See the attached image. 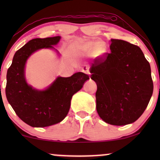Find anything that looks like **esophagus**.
I'll return each mask as SVG.
<instances>
[{
  "label": "esophagus",
  "instance_id": "esophagus-1",
  "mask_svg": "<svg viewBox=\"0 0 160 160\" xmlns=\"http://www.w3.org/2000/svg\"><path fill=\"white\" fill-rule=\"evenodd\" d=\"M82 72H84V73H85L86 74H88L89 76L90 75V73H89V67L87 66V65H85V66L82 68Z\"/></svg>",
  "mask_w": 160,
  "mask_h": 160
}]
</instances>
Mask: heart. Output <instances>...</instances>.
<instances>
[{
  "instance_id": "1",
  "label": "heart",
  "mask_w": 160,
  "mask_h": 160,
  "mask_svg": "<svg viewBox=\"0 0 160 160\" xmlns=\"http://www.w3.org/2000/svg\"><path fill=\"white\" fill-rule=\"evenodd\" d=\"M80 50L85 54H90L92 52L95 56L101 57L106 52V45L103 42L89 41L83 43L80 47Z\"/></svg>"
}]
</instances>
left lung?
<instances>
[{"label": "left lung", "instance_id": "obj_1", "mask_svg": "<svg viewBox=\"0 0 160 160\" xmlns=\"http://www.w3.org/2000/svg\"><path fill=\"white\" fill-rule=\"evenodd\" d=\"M110 53L96 59L90 68L97 84L96 108L106 123L126 125L146 110L153 93L149 62L136 45L111 39Z\"/></svg>", "mask_w": 160, "mask_h": 160}]
</instances>
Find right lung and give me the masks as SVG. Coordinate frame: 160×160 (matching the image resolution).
I'll list each match as a JSON object with an SVG mask.
<instances>
[{
    "instance_id": "1",
    "label": "right lung",
    "mask_w": 160,
    "mask_h": 160,
    "mask_svg": "<svg viewBox=\"0 0 160 160\" xmlns=\"http://www.w3.org/2000/svg\"><path fill=\"white\" fill-rule=\"evenodd\" d=\"M60 36L34 38L17 50L6 75V95L17 115L28 125L44 128L62 121L68 113L74 94L82 88L89 76L82 72L70 77H60L45 90L28 84L25 76L26 61L41 49H54ZM57 52L58 50L55 49Z\"/></svg>"
}]
</instances>
